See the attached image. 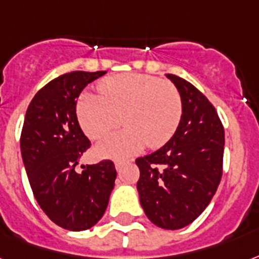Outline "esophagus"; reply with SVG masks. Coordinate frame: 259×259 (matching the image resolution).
<instances>
[{"instance_id": "esophagus-1", "label": "esophagus", "mask_w": 259, "mask_h": 259, "mask_svg": "<svg viewBox=\"0 0 259 259\" xmlns=\"http://www.w3.org/2000/svg\"><path fill=\"white\" fill-rule=\"evenodd\" d=\"M122 164H123V161H122V160H116L115 161V168L116 169H121Z\"/></svg>"}]
</instances>
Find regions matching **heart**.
Segmentation results:
<instances>
[{"label": "heart", "mask_w": 259, "mask_h": 259, "mask_svg": "<svg viewBox=\"0 0 259 259\" xmlns=\"http://www.w3.org/2000/svg\"><path fill=\"white\" fill-rule=\"evenodd\" d=\"M99 95L85 92L77 102V116L92 140L104 137L122 121L127 127L98 144L106 157H125L145 145L161 147L172 137L182 118L181 94L172 82L155 76L129 73L108 77L99 84Z\"/></svg>", "instance_id": "1"}]
</instances>
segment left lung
<instances>
[{
  "mask_svg": "<svg viewBox=\"0 0 259 259\" xmlns=\"http://www.w3.org/2000/svg\"><path fill=\"white\" fill-rule=\"evenodd\" d=\"M165 76L181 94L182 118L168 143L136 160L137 190L155 226L179 230L204 212L222 181L224 127L202 92L175 74Z\"/></svg>",
  "mask_w": 259,
  "mask_h": 259,
  "instance_id": "obj_1",
  "label": "left lung"
}]
</instances>
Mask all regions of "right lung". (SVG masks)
Here are the masks:
<instances>
[{
	"mask_svg": "<svg viewBox=\"0 0 259 259\" xmlns=\"http://www.w3.org/2000/svg\"><path fill=\"white\" fill-rule=\"evenodd\" d=\"M106 72L65 73L37 91L25 112L20 148L37 204L51 222L85 231L102 219L115 185L111 160L76 165L91 147L76 114L78 95Z\"/></svg>",
	"mask_w": 259,
	"mask_h": 259,
	"instance_id": "right-lung-1",
	"label": "right lung"
}]
</instances>
